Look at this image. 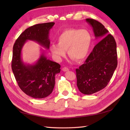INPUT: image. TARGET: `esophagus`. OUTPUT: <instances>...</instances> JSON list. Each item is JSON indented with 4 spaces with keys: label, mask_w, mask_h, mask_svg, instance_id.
<instances>
[{
    "label": "esophagus",
    "mask_w": 130,
    "mask_h": 130,
    "mask_svg": "<svg viewBox=\"0 0 130 130\" xmlns=\"http://www.w3.org/2000/svg\"><path fill=\"white\" fill-rule=\"evenodd\" d=\"M62 71H69V69L67 67H64L62 68Z\"/></svg>",
    "instance_id": "34e87169"
}]
</instances>
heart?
<instances>
[{"label": "heart", "instance_id": "b5f03b06", "mask_svg": "<svg viewBox=\"0 0 130 130\" xmlns=\"http://www.w3.org/2000/svg\"><path fill=\"white\" fill-rule=\"evenodd\" d=\"M92 42V35L86 29L71 28L62 32L57 38V43H52L50 50L58 61L66 56L79 62L89 53Z\"/></svg>", "mask_w": 130, "mask_h": 130}]
</instances>
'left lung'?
Masks as SVG:
<instances>
[{"label": "left lung", "instance_id": "1", "mask_svg": "<svg viewBox=\"0 0 130 130\" xmlns=\"http://www.w3.org/2000/svg\"><path fill=\"white\" fill-rule=\"evenodd\" d=\"M86 22L92 27L95 38L101 40L84 63L76 69L77 87L82 93L89 95L108 84L117 68V54L115 38L103 24L90 18Z\"/></svg>", "mask_w": 130, "mask_h": 130}]
</instances>
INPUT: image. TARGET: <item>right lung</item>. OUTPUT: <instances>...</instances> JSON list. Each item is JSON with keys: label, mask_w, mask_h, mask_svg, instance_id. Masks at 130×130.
Listing matches in <instances>:
<instances>
[{"label": "right lung", "mask_w": 130, "mask_h": 130, "mask_svg": "<svg viewBox=\"0 0 130 130\" xmlns=\"http://www.w3.org/2000/svg\"><path fill=\"white\" fill-rule=\"evenodd\" d=\"M54 24V22H48L29 27L20 35L13 46L12 69L14 75L21 89L34 98H46L52 93L55 75L60 72L61 67L47 59L43 52L35 63H25L22 59V50L27 40L35 41L49 49V32Z\"/></svg>", "instance_id": "1"}]
</instances>
